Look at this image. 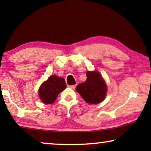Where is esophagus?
<instances>
[{"mask_svg":"<svg viewBox=\"0 0 151 151\" xmlns=\"http://www.w3.org/2000/svg\"><path fill=\"white\" fill-rule=\"evenodd\" d=\"M76 86V85H72V86H70V87H71V88H72V89H75Z\"/></svg>","mask_w":151,"mask_h":151,"instance_id":"esophagus-1","label":"esophagus"}]
</instances>
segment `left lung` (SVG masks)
I'll return each instance as SVG.
<instances>
[{
  "label": "left lung",
  "instance_id": "1",
  "mask_svg": "<svg viewBox=\"0 0 151 151\" xmlns=\"http://www.w3.org/2000/svg\"><path fill=\"white\" fill-rule=\"evenodd\" d=\"M86 80L76 86V90L88 104H98L104 100L106 94V82L98 71H87Z\"/></svg>",
  "mask_w": 151,
  "mask_h": 151
}]
</instances>
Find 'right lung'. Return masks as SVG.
<instances>
[{"instance_id":"obj_1","label":"right lung","mask_w":151,"mask_h":151,"mask_svg":"<svg viewBox=\"0 0 151 151\" xmlns=\"http://www.w3.org/2000/svg\"><path fill=\"white\" fill-rule=\"evenodd\" d=\"M67 84L64 78L57 76H51L39 88V97L45 104H52L56 100L60 93L65 90Z\"/></svg>"}]
</instances>
